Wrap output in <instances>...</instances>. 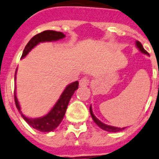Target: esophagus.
<instances>
[{"label":"esophagus","instance_id":"1","mask_svg":"<svg viewBox=\"0 0 159 159\" xmlns=\"http://www.w3.org/2000/svg\"><path fill=\"white\" fill-rule=\"evenodd\" d=\"M89 79L86 76L80 80V86H81V87H86V86L89 85Z\"/></svg>","mask_w":159,"mask_h":159}]
</instances>
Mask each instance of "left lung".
I'll use <instances>...</instances> for the list:
<instances>
[{
	"mask_svg": "<svg viewBox=\"0 0 159 159\" xmlns=\"http://www.w3.org/2000/svg\"><path fill=\"white\" fill-rule=\"evenodd\" d=\"M136 46L139 48V50L141 51L142 53L145 54V55H148V53L146 51V50L143 49V47L142 44L139 42V41H136ZM89 112H90L91 117H92V119L94 121V123L98 125V126L102 129L103 130H105V131H108V132H112V133H116V132H119V131H122V130H124L125 128H118V127H114V126H110V125H107V124H104V123H102L100 120L97 119L96 117L94 116V114H93V111H92V108L91 106L89 107Z\"/></svg>",
	"mask_w": 159,
	"mask_h": 159,
	"instance_id": "8db88e82",
	"label": "left lung"
}]
</instances>
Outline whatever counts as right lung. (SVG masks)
<instances>
[{
  "label": "right lung",
  "mask_w": 159,
  "mask_h": 159,
  "mask_svg": "<svg viewBox=\"0 0 159 159\" xmlns=\"http://www.w3.org/2000/svg\"><path fill=\"white\" fill-rule=\"evenodd\" d=\"M65 36L66 35L62 32L55 31V30H45L43 32L39 33L37 35H35L34 37L31 38L29 42L27 43V45H25L23 53H22L21 59L25 57L28 55V53L35 46H36L39 43L55 41V40H59L60 39L65 38ZM15 80H16V75H15ZM78 81H75L73 83L70 84L68 86H66L65 90L63 91L62 94L60 95V99H58V101L51 109V110L46 115L40 117V118H35V119L28 118L22 114L20 111L19 102L16 98V93L15 91L14 99L16 106L21 114L22 118L25 119V121L30 126H31L35 129L39 130L40 132H50V131L55 129L59 126V124L61 123L63 118L65 116V114H66L67 107H68L69 102L70 100L75 91L78 89Z\"/></svg>",
  "instance_id": "obj_1"
}]
</instances>
